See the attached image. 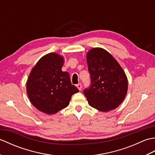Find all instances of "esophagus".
Here are the masks:
<instances>
[{
  "instance_id": "1",
  "label": "esophagus",
  "mask_w": 155,
  "mask_h": 155,
  "mask_svg": "<svg viewBox=\"0 0 155 155\" xmlns=\"http://www.w3.org/2000/svg\"><path fill=\"white\" fill-rule=\"evenodd\" d=\"M77 87L78 88V89L79 91H81V88H82V84L81 83H78V84H77Z\"/></svg>"
}]
</instances>
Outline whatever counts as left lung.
<instances>
[{"label": "left lung", "instance_id": "obj_1", "mask_svg": "<svg viewBox=\"0 0 155 155\" xmlns=\"http://www.w3.org/2000/svg\"><path fill=\"white\" fill-rule=\"evenodd\" d=\"M90 87L83 91L88 103L96 109L108 112L115 109L127 95L128 80L123 69L113 56L102 48L87 52Z\"/></svg>", "mask_w": 155, "mask_h": 155}]
</instances>
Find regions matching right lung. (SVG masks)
<instances>
[{
	"mask_svg": "<svg viewBox=\"0 0 155 155\" xmlns=\"http://www.w3.org/2000/svg\"><path fill=\"white\" fill-rule=\"evenodd\" d=\"M64 58L51 52L43 56L29 74L27 92L29 100L38 110L48 114L67 107L72 95L78 89L71 84L68 72L62 71Z\"/></svg>",
	"mask_w": 155,
	"mask_h": 155,
	"instance_id": "obj_1",
	"label": "right lung"
}]
</instances>
